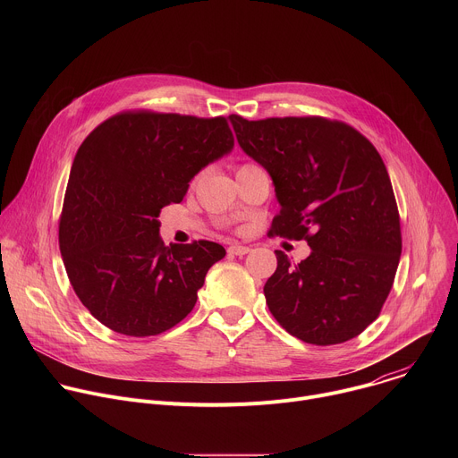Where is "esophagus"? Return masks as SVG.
I'll return each mask as SVG.
<instances>
[{"label":"esophagus","instance_id":"1","mask_svg":"<svg viewBox=\"0 0 458 458\" xmlns=\"http://www.w3.org/2000/svg\"><path fill=\"white\" fill-rule=\"evenodd\" d=\"M250 251V248L248 246H241V244H232L230 248H228V253L230 255H246Z\"/></svg>","mask_w":458,"mask_h":458}]
</instances>
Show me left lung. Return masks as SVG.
Returning <instances> with one entry per match:
<instances>
[{"instance_id":"1","label":"left lung","mask_w":458,"mask_h":458,"mask_svg":"<svg viewBox=\"0 0 458 458\" xmlns=\"http://www.w3.org/2000/svg\"><path fill=\"white\" fill-rule=\"evenodd\" d=\"M242 152L274 182L281 212L272 232L306 239L293 265L276 250L265 284L272 315L310 344L346 343L377 318L403 251L394 188L375 147L355 128L324 117L230 115Z\"/></svg>"}]
</instances>
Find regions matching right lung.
Returning <instances> with one entry per match:
<instances>
[{
    "label": "right lung",
    "mask_w": 458,
    "mask_h": 458,
    "mask_svg": "<svg viewBox=\"0 0 458 458\" xmlns=\"http://www.w3.org/2000/svg\"><path fill=\"white\" fill-rule=\"evenodd\" d=\"M232 150L225 117L156 112L114 115L83 141L64 193L59 250L76 295L106 328L150 337L193 310L226 250L212 241L165 246L157 217Z\"/></svg>",
    "instance_id": "1"
}]
</instances>
